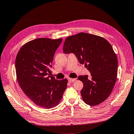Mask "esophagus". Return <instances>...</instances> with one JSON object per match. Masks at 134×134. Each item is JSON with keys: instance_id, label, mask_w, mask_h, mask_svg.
I'll list each match as a JSON object with an SVG mask.
<instances>
[{"instance_id": "esophagus-1", "label": "esophagus", "mask_w": 134, "mask_h": 134, "mask_svg": "<svg viewBox=\"0 0 134 134\" xmlns=\"http://www.w3.org/2000/svg\"><path fill=\"white\" fill-rule=\"evenodd\" d=\"M76 80V79H72V78H68V82L71 83V82H74V81Z\"/></svg>"}]
</instances>
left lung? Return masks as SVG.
<instances>
[{
    "label": "left lung",
    "mask_w": 134,
    "mask_h": 134,
    "mask_svg": "<svg viewBox=\"0 0 134 134\" xmlns=\"http://www.w3.org/2000/svg\"><path fill=\"white\" fill-rule=\"evenodd\" d=\"M65 54L73 53L80 64L91 72L80 75L84 102L94 106L104 102L111 93L117 80L118 61L111 44L100 36L84 32L69 36L63 46Z\"/></svg>",
    "instance_id": "1"
}]
</instances>
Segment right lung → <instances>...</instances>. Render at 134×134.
<instances>
[{
    "instance_id": "obj_1",
    "label": "right lung",
    "mask_w": 134,
    "mask_h": 134,
    "mask_svg": "<svg viewBox=\"0 0 134 134\" xmlns=\"http://www.w3.org/2000/svg\"><path fill=\"white\" fill-rule=\"evenodd\" d=\"M62 41V38L34 40L24 44L16 56L15 71L19 86L40 107L57 106L67 87V79L58 80L50 75L55 52Z\"/></svg>"
}]
</instances>
